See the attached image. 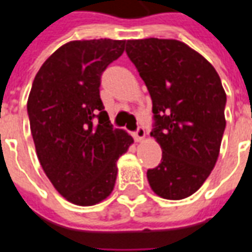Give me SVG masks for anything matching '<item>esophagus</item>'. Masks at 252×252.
I'll use <instances>...</instances> for the list:
<instances>
[{
  "label": "esophagus",
  "mask_w": 252,
  "mask_h": 252,
  "mask_svg": "<svg viewBox=\"0 0 252 252\" xmlns=\"http://www.w3.org/2000/svg\"><path fill=\"white\" fill-rule=\"evenodd\" d=\"M133 138H135V140L136 142H142L144 138H146V131H144L143 126H138V129L133 132Z\"/></svg>",
  "instance_id": "obj_1"
}]
</instances>
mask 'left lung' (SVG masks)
I'll return each mask as SVG.
<instances>
[{"label": "left lung", "instance_id": "obj_1", "mask_svg": "<svg viewBox=\"0 0 252 252\" xmlns=\"http://www.w3.org/2000/svg\"><path fill=\"white\" fill-rule=\"evenodd\" d=\"M126 52L153 101L151 136L161 163L147 170L151 189L163 199L196 192L217 162L225 131V94L207 60L176 39L126 40Z\"/></svg>", "mask_w": 252, "mask_h": 252}]
</instances>
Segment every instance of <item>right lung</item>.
Returning <instances> with one entry per match:
<instances>
[{
    "instance_id": "add662e5",
    "label": "right lung",
    "mask_w": 252,
    "mask_h": 252,
    "mask_svg": "<svg viewBox=\"0 0 252 252\" xmlns=\"http://www.w3.org/2000/svg\"><path fill=\"white\" fill-rule=\"evenodd\" d=\"M126 40H72L36 73L27 112L36 156L54 188L77 206L112 193L117 159L133 143L113 128L99 96L102 72L124 52Z\"/></svg>"
}]
</instances>
